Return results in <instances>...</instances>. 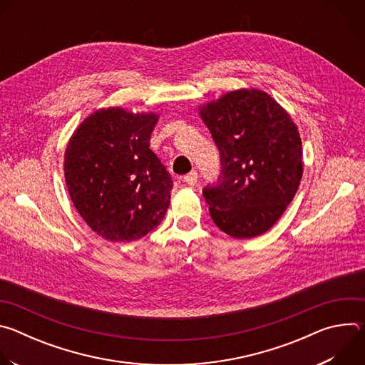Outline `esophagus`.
Wrapping results in <instances>:
<instances>
[{
    "instance_id": "esophagus-1",
    "label": "esophagus",
    "mask_w": 365,
    "mask_h": 365,
    "mask_svg": "<svg viewBox=\"0 0 365 365\" xmlns=\"http://www.w3.org/2000/svg\"><path fill=\"white\" fill-rule=\"evenodd\" d=\"M183 182L189 186H195L197 182V173L196 172H190L186 176H183Z\"/></svg>"
}]
</instances>
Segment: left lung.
<instances>
[{
  "instance_id": "left-lung-1",
  "label": "left lung",
  "mask_w": 365,
  "mask_h": 365,
  "mask_svg": "<svg viewBox=\"0 0 365 365\" xmlns=\"http://www.w3.org/2000/svg\"><path fill=\"white\" fill-rule=\"evenodd\" d=\"M197 111L221 154L220 185L203 190L215 225L238 240L264 234L300 185L297 125L274 98L257 88L227 92Z\"/></svg>"
}]
</instances>
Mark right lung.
I'll return each instance as SVG.
<instances>
[{
  "mask_svg": "<svg viewBox=\"0 0 365 365\" xmlns=\"http://www.w3.org/2000/svg\"><path fill=\"white\" fill-rule=\"evenodd\" d=\"M158 113L99 108L71 135L63 159L69 196L79 215L102 238L131 242L165 218L173 182L150 137Z\"/></svg>",
  "mask_w": 365,
  "mask_h": 365,
  "instance_id": "add662e5",
  "label": "right lung"
}]
</instances>
